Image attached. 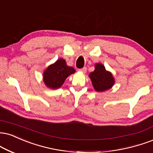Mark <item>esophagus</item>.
Masks as SVG:
<instances>
[{
	"mask_svg": "<svg viewBox=\"0 0 153 153\" xmlns=\"http://www.w3.org/2000/svg\"><path fill=\"white\" fill-rule=\"evenodd\" d=\"M79 71H80V72H82V73H86V71H87V68H86L85 67H84L81 69H79Z\"/></svg>",
	"mask_w": 153,
	"mask_h": 153,
	"instance_id": "obj_1",
	"label": "esophagus"
}]
</instances>
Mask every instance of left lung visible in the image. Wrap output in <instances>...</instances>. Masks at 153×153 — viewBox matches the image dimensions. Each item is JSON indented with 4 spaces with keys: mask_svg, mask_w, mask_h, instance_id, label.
Here are the masks:
<instances>
[{
    "mask_svg": "<svg viewBox=\"0 0 153 153\" xmlns=\"http://www.w3.org/2000/svg\"><path fill=\"white\" fill-rule=\"evenodd\" d=\"M92 84L94 89L97 92H103L113 87L115 80L109 71H107L105 66L101 63L95 65V71L90 73Z\"/></svg>",
    "mask_w": 153,
    "mask_h": 153,
    "instance_id": "left-lung-1",
    "label": "left lung"
}]
</instances>
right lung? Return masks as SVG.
Listing matches in <instances>:
<instances>
[{
  "mask_svg": "<svg viewBox=\"0 0 153 153\" xmlns=\"http://www.w3.org/2000/svg\"><path fill=\"white\" fill-rule=\"evenodd\" d=\"M75 72L73 68L67 65L64 59H58L44 71L43 82L49 88L57 89L61 87L65 79Z\"/></svg>",
  "mask_w": 153,
  "mask_h": 153,
  "instance_id": "add662e5",
  "label": "right lung"
}]
</instances>
